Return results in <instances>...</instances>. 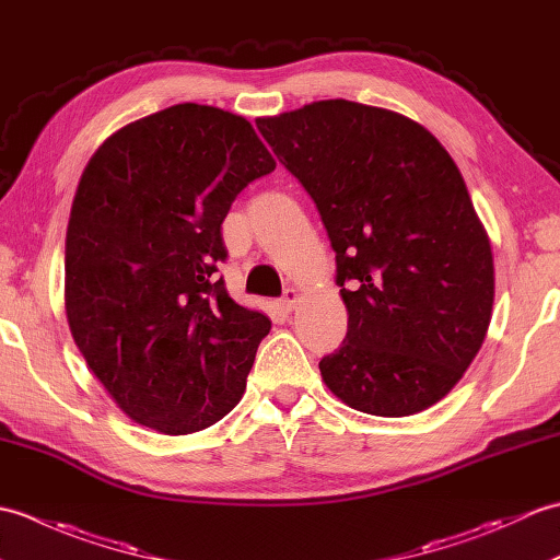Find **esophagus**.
I'll return each mask as SVG.
<instances>
[{
    "label": "esophagus",
    "mask_w": 560,
    "mask_h": 560,
    "mask_svg": "<svg viewBox=\"0 0 560 560\" xmlns=\"http://www.w3.org/2000/svg\"><path fill=\"white\" fill-rule=\"evenodd\" d=\"M299 301H301V293H299V289H287L283 291V299H281V307L287 313H291L295 305H299Z\"/></svg>",
    "instance_id": "34e87169"
}]
</instances>
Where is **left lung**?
Returning a JSON list of instances; mask_svg holds the SVG:
<instances>
[{
	"mask_svg": "<svg viewBox=\"0 0 560 560\" xmlns=\"http://www.w3.org/2000/svg\"><path fill=\"white\" fill-rule=\"evenodd\" d=\"M299 177L337 253L349 313L341 347L319 361L351 409L399 419L455 387L493 311V253L445 147L399 113L317 101L257 117Z\"/></svg>",
	"mask_w": 560,
	"mask_h": 560,
	"instance_id": "1",
	"label": "left lung"
}]
</instances>
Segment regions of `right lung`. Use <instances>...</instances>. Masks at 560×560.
Wrapping results in <instances>:
<instances>
[{
  "instance_id": "add662e5",
  "label": "right lung",
  "mask_w": 560,
  "mask_h": 560,
  "mask_svg": "<svg viewBox=\"0 0 560 560\" xmlns=\"http://www.w3.org/2000/svg\"><path fill=\"white\" fill-rule=\"evenodd\" d=\"M277 168L245 117L180 103L117 129L71 201L65 307L71 337L129 419L205 431L241 401L267 315L223 279L221 223Z\"/></svg>"
}]
</instances>
